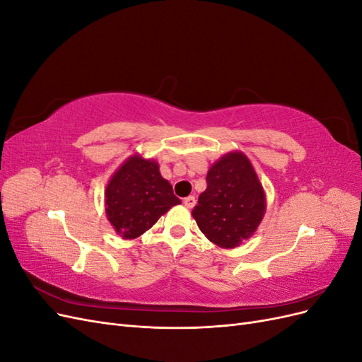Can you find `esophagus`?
I'll list each match as a JSON object with an SVG mask.
<instances>
[{"mask_svg":"<svg viewBox=\"0 0 362 362\" xmlns=\"http://www.w3.org/2000/svg\"><path fill=\"white\" fill-rule=\"evenodd\" d=\"M184 205L187 208H193L196 205V198L194 196H187V198L184 199Z\"/></svg>","mask_w":362,"mask_h":362,"instance_id":"obj_1","label":"esophagus"}]
</instances>
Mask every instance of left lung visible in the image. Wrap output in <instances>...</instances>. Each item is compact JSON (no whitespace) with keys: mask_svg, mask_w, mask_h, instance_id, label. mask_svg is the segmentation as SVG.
Segmentation results:
<instances>
[{"mask_svg":"<svg viewBox=\"0 0 362 362\" xmlns=\"http://www.w3.org/2000/svg\"><path fill=\"white\" fill-rule=\"evenodd\" d=\"M266 213V193L243 152H229L206 173L193 217L205 237L223 249H233L257 231Z\"/></svg>","mask_w":362,"mask_h":362,"instance_id":"1","label":"left lung"}]
</instances>
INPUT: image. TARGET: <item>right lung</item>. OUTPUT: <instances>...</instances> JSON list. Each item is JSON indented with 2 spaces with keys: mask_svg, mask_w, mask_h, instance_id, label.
I'll return each instance as SVG.
<instances>
[{
  "mask_svg": "<svg viewBox=\"0 0 362 362\" xmlns=\"http://www.w3.org/2000/svg\"><path fill=\"white\" fill-rule=\"evenodd\" d=\"M181 199L161 177L158 163L131 156L110 178L105 189V213L115 231L127 240L137 238Z\"/></svg>",
  "mask_w": 362,
  "mask_h": 362,
  "instance_id": "obj_1",
  "label": "right lung"
}]
</instances>
